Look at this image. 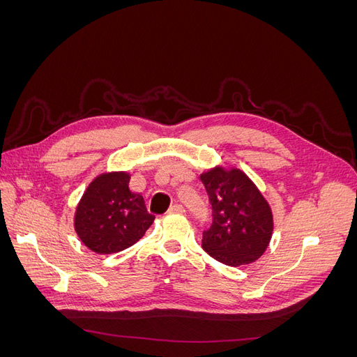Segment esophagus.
I'll return each mask as SVG.
<instances>
[{"label": "esophagus", "mask_w": 357, "mask_h": 357, "mask_svg": "<svg viewBox=\"0 0 357 357\" xmlns=\"http://www.w3.org/2000/svg\"><path fill=\"white\" fill-rule=\"evenodd\" d=\"M168 211L174 213V214H181V213H185V207H183V205H180V204H174V205H171Z\"/></svg>", "instance_id": "obj_1"}]
</instances>
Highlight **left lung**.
<instances>
[{"mask_svg":"<svg viewBox=\"0 0 357 357\" xmlns=\"http://www.w3.org/2000/svg\"><path fill=\"white\" fill-rule=\"evenodd\" d=\"M213 210L202 232V248L229 266L255 262L273 235V213L262 193L243 171L213 168L201 176Z\"/></svg>","mask_w":357,"mask_h":357,"instance_id":"1","label":"left lung"}]
</instances>
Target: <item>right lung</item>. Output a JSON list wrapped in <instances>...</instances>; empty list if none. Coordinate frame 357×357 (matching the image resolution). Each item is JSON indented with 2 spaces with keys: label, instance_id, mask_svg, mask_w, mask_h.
<instances>
[{
  "label": "right lung",
  "instance_id": "right-lung-1",
  "mask_svg": "<svg viewBox=\"0 0 357 357\" xmlns=\"http://www.w3.org/2000/svg\"><path fill=\"white\" fill-rule=\"evenodd\" d=\"M144 198L129 190L128 172L96 177L75 210L74 228L91 250L109 255L135 244L153 223Z\"/></svg>",
  "mask_w": 357,
  "mask_h": 357
}]
</instances>
